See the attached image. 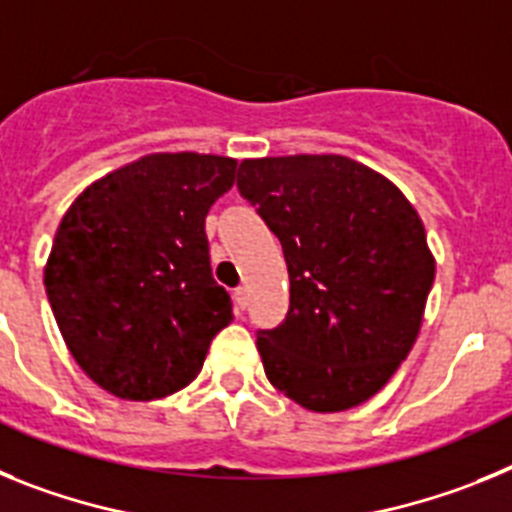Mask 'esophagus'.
Returning a JSON list of instances; mask_svg holds the SVG:
<instances>
[{
  "instance_id": "obj_1",
  "label": "esophagus",
  "mask_w": 512,
  "mask_h": 512,
  "mask_svg": "<svg viewBox=\"0 0 512 512\" xmlns=\"http://www.w3.org/2000/svg\"><path fill=\"white\" fill-rule=\"evenodd\" d=\"M234 306H237L239 311L247 309V288H244V286L234 288Z\"/></svg>"
}]
</instances>
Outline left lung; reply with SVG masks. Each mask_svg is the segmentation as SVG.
I'll return each mask as SVG.
<instances>
[{
	"label": "left lung",
	"mask_w": 512,
	"mask_h": 512,
	"mask_svg": "<svg viewBox=\"0 0 512 512\" xmlns=\"http://www.w3.org/2000/svg\"><path fill=\"white\" fill-rule=\"evenodd\" d=\"M237 188L283 244L288 314L257 332L265 376L311 412L371 399L417 340L435 278L394 182L340 154L244 159Z\"/></svg>",
	"instance_id": "obj_1"
}]
</instances>
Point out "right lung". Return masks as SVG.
I'll list each match as a JSON object with an SVG mask.
<instances>
[{
  "mask_svg": "<svg viewBox=\"0 0 512 512\" xmlns=\"http://www.w3.org/2000/svg\"><path fill=\"white\" fill-rule=\"evenodd\" d=\"M234 172L237 159L216 154H149L64 213L43 275L48 304L79 368L115 397L149 402L188 386L231 322L206 216Z\"/></svg>",
  "mask_w": 512,
  "mask_h": 512,
  "instance_id": "right-lung-1",
  "label": "right lung"
}]
</instances>
